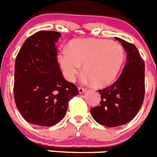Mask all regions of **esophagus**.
I'll list each match as a JSON object with an SVG mask.
<instances>
[{
    "instance_id": "34e87169",
    "label": "esophagus",
    "mask_w": 157,
    "mask_h": 157,
    "mask_svg": "<svg viewBox=\"0 0 157 157\" xmlns=\"http://www.w3.org/2000/svg\"><path fill=\"white\" fill-rule=\"evenodd\" d=\"M85 91H86V88L82 87V86H79V87H78V92H79V94H82Z\"/></svg>"
}]
</instances>
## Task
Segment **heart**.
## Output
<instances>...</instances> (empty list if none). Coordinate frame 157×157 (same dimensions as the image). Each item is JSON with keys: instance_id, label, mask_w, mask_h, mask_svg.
<instances>
[{"instance_id": "obj_1", "label": "heart", "mask_w": 157, "mask_h": 157, "mask_svg": "<svg viewBox=\"0 0 157 157\" xmlns=\"http://www.w3.org/2000/svg\"><path fill=\"white\" fill-rule=\"evenodd\" d=\"M124 52L118 43L105 40L81 39L74 40L69 50L63 49L59 60L64 77L73 82L82 72L94 85L111 83L118 75L124 61Z\"/></svg>"}]
</instances>
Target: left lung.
Instances as JSON below:
<instances>
[{
    "mask_svg": "<svg viewBox=\"0 0 157 157\" xmlns=\"http://www.w3.org/2000/svg\"><path fill=\"white\" fill-rule=\"evenodd\" d=\"M127 52L122 73L111 86L98 91L100 105L90 109L92 117L106 127H117L129 122L140 110L144 98V62L134 44L115 38Z\"/></svg>",
    "mask_w": 157,
    "mask_h": 157,
    "instance_id": "8db88e82",
    "label": "left lung"
}]
</instances>
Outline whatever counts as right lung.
Segmentation results:
<instances>
[{"mask_svg":"<svg viewBox=\"0 0 157 157\" xmlns=\"http://www.w3.org/2000/svg\"><path fill=\"white\" fill-rule=\"evenodd\" d=\"M61 34L40 31L23 44L15 63L14 98L23 117L40 126H53L62 120L68 103L78 94L75 84L63 76L56 43Z\"/></svg>","mask_w":157,"mask_h":157,"instance_id":"1","label":"right lung"}]
</instances>
